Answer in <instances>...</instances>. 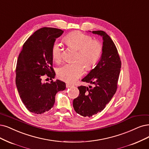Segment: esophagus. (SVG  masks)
<instances>
[{
	"instance_id": "esophagus-1",
	"label": "esophagus",
	"mask_w": 149,
	"mask_h": 149,
	"mask_svg": "<svg viewBox=\"0 0 149 149\" xmlns=\"http://www.w3.org/2000/svg\"><path fill=\"white\" fill-rule=\"evenodd\" d=\"M72 86V85H70V84H66V88H70V87Z\"/></svg>"
}]
</instances>
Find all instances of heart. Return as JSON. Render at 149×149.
I'll list each match as a JSON object with an SVG mask.
<instances>
[{"instance_id": "heart-1", "label": "heart", "mask_w": 149, "mask_h": 149, "mask_svg": "<svg viewBox=\"0 0 149 149\" xmlns=\"http://www.w3.org/2000/svg\"><path fill=\"white\" fill-rule=\"evenodd\" d=\"M66 45L78 50L77 59L79 60L88 70L94 68L102 53V45L100 42L93 40L88 35L75 31L66 36L64 39ZM62 48L59 43H55L52 49L53 59L59 63L61 59ZM84 68L80 62L66 63L57 71L58 78L68 83H73L83 75Z\"/></svg>"}]
</instances>
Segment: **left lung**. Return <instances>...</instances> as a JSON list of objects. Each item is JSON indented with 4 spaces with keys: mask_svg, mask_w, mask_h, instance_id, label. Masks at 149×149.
I'll return each mask as SVG.
<instances>
[{
    "mask_svg": "<svg viewBox=\"0 0 149 149\" xmlns=\"http://www.w3.org/2000/svg\"><path fill=\"white\" fill-rule=\"evenodd\" d=\"M92 33L102 37V55L96 67L81 80L93 85L79 86V96L73 101L75 111L88 117L101 112L115 95L122 64L117 47L107 33L102 31Z\"/></svg>",
    "mask_w": 149,
    "mask_h": 149,
    "instance_id": "8db88e82",
    "label": "left lung"
}]
</instances>
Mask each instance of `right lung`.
I'll list each match as a JSON object with an SVG mask.
<instances>
[{
  "mask_svg": "<svg viewBox=\"0 0 149 149\" xmlns=\"http://www.w3.org/2000/svg\"><path fill=\"white\" fill-rule=\"evenodd\" d=\"M63 32L59 29L42 27L29 37L19 54L16 85L22 102L31 112H48L54 105L56 93L65 89V84L59 80L42 81L45 74L51 79L54 78L52 49Z\"/></svg>",
  "mask_w": 149,
  "mask_h": 149,
  "instance_id": "add662e5",
  "label": "right lung"
}]
</instances>
